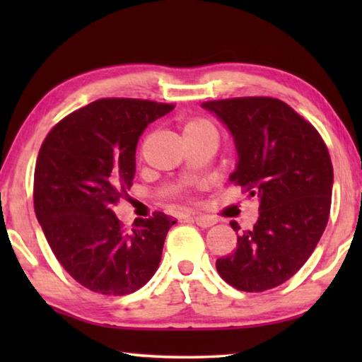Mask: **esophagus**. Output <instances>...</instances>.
<instances>
[{
  "instance_id": "obj_1",
  "label": "esophagus",
  "mask_w": 362,
  "mask_h": 362,
  "mask_svg": "<svg viewBox=\"0 0 362 362\" xmlns=\"http://www.w3.org/2000/svg\"><path fill=\"white\" fill-rule=\"evenodd\" d=\"M192 220L196 225H199L201 228H209V226L216 223V220H214L212 217H207V216H194V217H192Z\"/></svg>"
}]
</instances>
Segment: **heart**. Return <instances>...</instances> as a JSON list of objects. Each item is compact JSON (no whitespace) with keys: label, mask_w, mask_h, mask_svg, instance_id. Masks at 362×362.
Masks as SVG:
<instances>
[{"label":"heart","mask_w":362,"mask_h":362,"mask_svg":"<svg viewBox=\"0 0 362 362\" xmlns=\"http://www.w3.org/2000/svg\"><path fill=\"white\" fill-rule=\"evenodd\" d=\"M207 129H212L209 121L201 119V118H193L185 122V126H183V134L199 132V131H207Z\"/></svg>","instance_id":"obj_1"}]
</instances>
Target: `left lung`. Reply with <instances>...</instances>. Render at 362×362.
<instances>
[{
    "mask_svg": "<svg viewBox=\"0 0 362 362\" xmlns=\"http://www.w3.org/2000/svg\"><path fill=\"white\" fill-rule=\"evenodd\" d=\"M201 105L235 139L240 161L230 182L260 201L254 228L216 262L217 272L238 291L273 289L303 267L326 230L334 183L329 150L315 126L279 99L235 97Z\"/></svg>",
    "mask_w": 362,
    "mask_h": 362,
    "instance_id": "obj_1",
    "label": "left lung"
}]
</instances>
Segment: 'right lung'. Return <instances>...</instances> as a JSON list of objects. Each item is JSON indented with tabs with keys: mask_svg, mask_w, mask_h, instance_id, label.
<instances>
[{
	"mask_svg": "<svg viewBox=\"0 0 362 362\" xmlns=\"http://www.w3.org/2000/svg\"><path fill=\"white\" fill-rule=\"evenodd\" d=\"M173 103L99 99L60 119L35 166L36 218L54 255L86 289L126 296L151 279L173 217L153 212L127 231L113 212L132 187L145 127Z\"/></svg>",
	"mask_w": 362,
	"mask_h": 362,
	"instance_id": "add662e5",
	"label": "right lung"
}]
</instances>
